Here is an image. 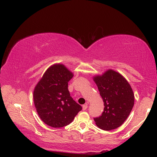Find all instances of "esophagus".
Masks as SVG:
<instances>
[{"instance_id":"1","label":"esophagus","mask_w":157,"mask_h":157,"mask_svg":"<svg viewBox=\"0 0 157 157\" xmlns=\"http://www.w3.org/2000/svg\"><path fill=\"white\" fill-rule=\"evenodd\" d=\"M87 108H88V105H87V104L83 105V111H85V110L87 109Z\"/></svg>"}]
</instances>
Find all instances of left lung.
<instances>
[{
  "mask_svg": "<svg viewBox=\"0 0 157 157\" xmlns=\"http://www.w3.org/2000/svg\"><path fill=\"white\" fill-rule=\"evenodd\" d=\"M93 79L104 102L101 116L94 118L101 129L111 130L120 127L128 117L134 104V94L131 86L121 74L108 69Z\"/></svg>",
  "mask_w": 157,
  "mask_h": 157,
  "instance_id": "1",
  "label": "left lung"
}]
</instances>
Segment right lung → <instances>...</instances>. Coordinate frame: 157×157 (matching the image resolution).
<instances>
[{
	"label": "right lung",
	"mask_w": 157,
	"mask_h": 157,
	"mask_svg": "<svg viewBox=\"0 0 157 157\" xmlns=\"http://www.w3.org/2000/svg\"><path fill=\"white\" fill-rule=\"evenodd\" d=\"M73 76L63 64L55 63L36 85L33 94L36 109L39 118L48 126L60 128L67 125L82 109L68 90V82Z\"/></svg>",
	"instance_id": "1"
}]
</instances>
